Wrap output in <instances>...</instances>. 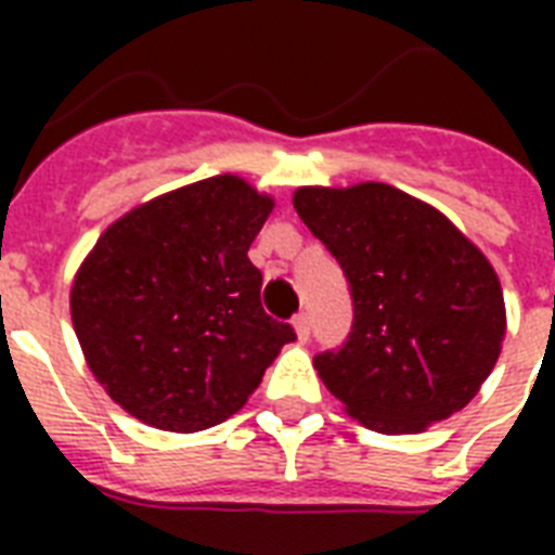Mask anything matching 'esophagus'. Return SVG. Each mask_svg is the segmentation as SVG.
I'll list each match as a JSON object with an SVG mask.
<instances>
[{
	"label": "esophagus",
	"mask_w": 555,
	"mask_h": 555,
	"mask_svg": "<svg viewBox=\"0 0 555 555\" xmlns=\"http://www.w3.org/2000/svg\"><path fill=\"white\" fill-rule=\"evenodd\" d=\"M294 331L296 337H299V343H308V339H311V317H308V313L294 317Z\"/></svg>",
	"instance_id": "esophagus-1"
}]
</instances>
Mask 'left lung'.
<instances>
[{
  "instance_id": "1",
  "label": "left lung",
  "mask_w": 555,
  "mask_h": 555,
  "mask_svg": "<svg viewBox=\"0 0 555 555\" xmlns=\"http://www.w3.org/2000/svg\"><path fill=\"white\" fill-rule=\"evenodd\" d=\"M294 209L339 261L354 325L313 360L351 417L414 435L461 412L490 377L507 308L490 259L440 209L397 186H299Z\"/></svg>"
}]
</instances>
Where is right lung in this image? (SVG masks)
<instances>
[{
    "mask_svg": "<svg viewBox=\"0 0 555 555\" xmlns=\"http://www.w3.org/2000/svg\"><path fill=\"white\" fill-rule=\"evenodd\" d=\"M273 207L244 178H204L124 212L82 259L74 334L134 421L181 435L224 423L296 339L264 313L247 259Z\"/></svg>",
    "mask_w": 555,
    "mask_h": 555,
    "instance_id": "obj_1",
    "label": "right lung"
}]
</instances>
